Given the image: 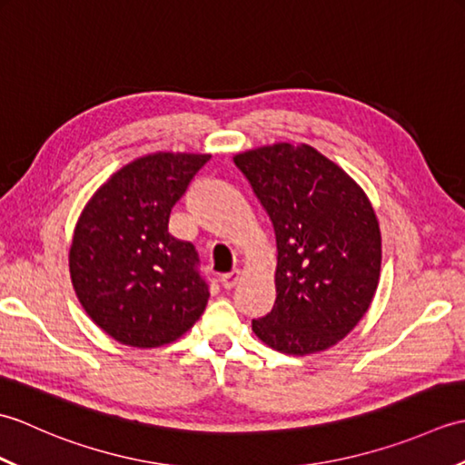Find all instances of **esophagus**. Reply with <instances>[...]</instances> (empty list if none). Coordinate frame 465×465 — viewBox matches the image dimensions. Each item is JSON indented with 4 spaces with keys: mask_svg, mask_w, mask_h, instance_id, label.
Returning <instances> with one entry per match:
<instances>
[{
    "mask_svg": "<svg viewBox=\"0 0 465 465\" xmlns=\"http://www.w3.org/2000/svg\"><path fill=\"white\" fill-rule=\"evenodd\" d=\"M238 280H240V272L238 270H233V272H230V273H223L222 278H220V282H222V285H223V290H232L235 283H238Z\"/></svg>",
    "mask_w": 465,
    "mask_h": 465,
    "instance_id": "1",
    "label": "esophagus"
}]
</instances>
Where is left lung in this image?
Masks as SVG:
<instances>
[{"instance_id":"left-lung-1","label":"left lung","mask_w":465,"mask_h":465,"mask_svg":"<svg viewBox=\"0 0 465 465\" xmlns=\"http://www.w3.org/2000/svg\"><path fill=\"white\" fill-rule=\"evenodd\" d=\"M268 212L275 243V303L252 320L270 348L305 355L331 348L378 290L381 235L361 187L312 145L273 143L233 157Z\"/></svg>"}]
</instances>
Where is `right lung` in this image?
Wrapping results in <instances>:
<instances>
[{
  "label": "right lung",
  "mask_w": 465,
  "mask_h": 465,
  "mask_svg": "<svg viewBox=\"0 0 465 465\" xmlns=\"http://www.w3.org/2000/svg\"><path fill=\"white\" fill-rule=\"evenodd\" d=\"M210 153L143 155L115 172L77 220L69 273L87 315L120 343L160 348L200 320L210 285L193 243L167 232Z\"/></svg>",
  "instance_id": "add662e5"
}]
</instances>
